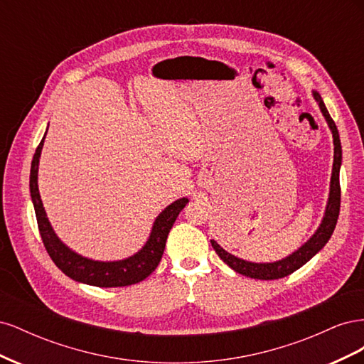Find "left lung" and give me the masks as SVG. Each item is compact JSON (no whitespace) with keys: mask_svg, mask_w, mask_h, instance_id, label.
<instances>
[{"mask_svg":"<svg viewBox=\"0 0 364 364\" xmlns=\"http://www.w3.org/2000/svg\"><path fill=\"white\" fill-rule=\"evenodd\" d=\"M313 95L316 98V102L318 103V107H321L329 129L333 132V139H334V164H333V173H331V185H329V197H328V203H326L322 223L305 245H302L299 249L294 250L291 255L274 262H250L246 259L237 258L232 255V253L226 252L217 243V241L211 240V245L217 252V255L222 258L230 269L235 270L240 274H245V277H249L253 279H266V281L289 277V274H291L297 269H301L305 262L310 261L316 253L328 243V240L331 238L336 229L338 213H340L338 174H340V165H341V144H340L337 126L334 123V119L331 118V115H329L321 94L313 91Z\"/></svg>","mask_w":364,"mask_h":364,"instance_id":"1","label":"left lung"}]
</instances>
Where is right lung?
I'll return each instance as SVG.
<instances>
[{
    "mask_svg": "<svg viewBox=\"0 0 364 364\" xmlns=\"http://www.w3.org/2000/svg\"><path fill=\"white\" fill-rule=\"evenodd\" d=\"M43 139H46V135L39 142L35 156H33L31 161L30 194L33 206H35L38 228L43 246H46L53 262L71 279L87 285H95V287H126V285L146 279L158 267L170 229L173 228V223L176 222L179 213L188 203V199L182 197V199L173 202L164 209L156 217L155 223H153L147 243L135 255L119 261H94L85 258L62 243L60 238L53 230L46 209H43L38 188V170Z\"/></svg>",
    "mask_w": 364,
    "mask_h": 364,
    "instance_id": "right-lung-1",
    "label": "right lung"
}]
</instances>
